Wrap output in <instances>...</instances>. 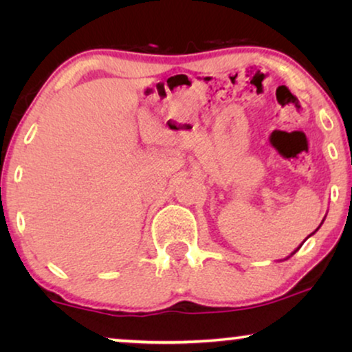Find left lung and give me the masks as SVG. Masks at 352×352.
Instances as JSON below:
<instances>
[{
    "mask_svg": "<svg viewBox=\"0 0 352 352\" xmlns=\"http://www.w3.org/2000/svg\"><path fill=\"white\" fill-rule=\"evenodd\" d=\"M324 219H325V218H324ZM322 223H324V221H322ZM322 223H320V226H322ZM320 226H319V228H320ZM319 228H317V229H316V230H314V232H312V234H316V232H317V230H319ZM312 234H311V235H312ZM311 235H309V237H311ZM309 237H307V239H309ZM305 242H306V239H305ZM305 242H302V243H305ZM302 243H301V245H302ZM301 245H300V247H298V248L295 250V252H293L292 254H295V253L298 252V250H300V248H301ZM292 254H290V256H292ZM290 256H287L285 259H288V258H290Z\"/></svg>",
    "mask_w": 352,
    "mask_h": 352,
    "instance_id": "8db88e82",
    "label": "left lung"
}]
</instances>
